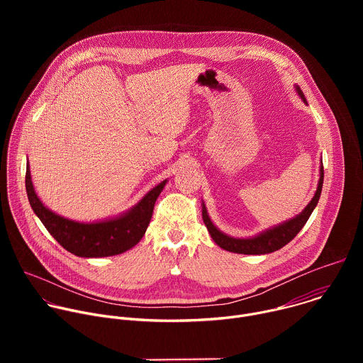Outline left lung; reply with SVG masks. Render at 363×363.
<instances>
[{"label": "left lung", "instance_id": "8db88e82", "mask_svg": "<svg viewBox=\"0 0 363 363\" xmlns=\"http://www.w3.org/2000/svg\"><path fill=\"white\" fill-rule=\"evenodd\" d=\"M297 91H298L300 97L304 99L300 87H297ZM322 186H323V165L320 167V179H319L316 194H315L313 199L310 201L308 205L303 210V213L300 216H297L296 218H291L290 221H286V223H283L272 230H267L263 234L252 237V238H245V240L244 238H233V237L223 234L211 223L208 214H206L205 206H202V218L206 225V230H208L213 240L221 248L231 251V252H237V254H269V252L280 250L287 242H290L298 234V231L304 227V224L307 223L308 217L312 216L315 206L319 202V198L322 194Z\"/></svg>", "mask_w": 363, "mask_h": 363}]
</instances>
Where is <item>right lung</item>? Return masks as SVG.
<instances>
[{"label":"right lung","instance_id":"1","mask_svg":"<svg viewBox=\"0 0 363 363\" xmlns=\"http://www.w3.org/2000/svg\"><path fill=\"white\" fill-rule=\"evenodd\" d=\"M167 181L149 191L145 198L125 216L101 223H74L47 210L34 192L30 169L26 171V189L30 205L47 231L56 241L77 257H109L125 252L136 245L152 218L155 201Z\"/></svg>","mask_w":363,"mask_h":363}]
</instances>
